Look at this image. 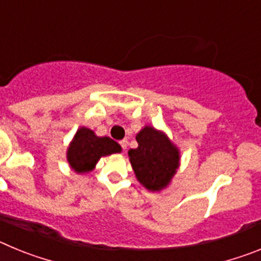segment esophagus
<instances>
[{"instance_id": "esophagus-1", "label": "esophagus", "mask_w": 261, "mask_h": 261, "mask_svg": "<svg viewBox=\"0 0 261 261\" xmlns=\"http://www.w3.org/2000/svg\"><path fill=\"white\" fill-rule=\"evenodd\" d=\"M120 146L123 147V150H125L126 146H128V141H126V140H121V141H120Z\"/></svg>"}]
</instances>
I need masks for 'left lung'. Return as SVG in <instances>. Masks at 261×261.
I'll list each match as a JSON object with an SVG mask.
<instances>
[{
    "label": "left lung",
    "mask_w": 261,
    "mask_h": 261,
    "mask_svg": "<svg viewBox=\"0 0 261 261\" xmlns=\"http://www.w3.org/2000/svg\"><path fill=\"white\" fill-rule=\"evenodd\" d=\"M136 140L138 147L130 149L128 155L138 181L147 190H162L176 172L179 151L163 133L151 126H145Z\"/></svg>",
    "instance_id": "obj_1"
}]
</instances>
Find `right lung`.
Wrapping results in <instances>:
<instances>
[{
  "mask_svg": "<svg viewBox=\"0 0 261 261\" xmlns=\"http://www.w3.org/2000/svg\"><path fill=\"white\" fill-rule=\"evenodd\" d=\"M120 145L110 137H98L93 130L80 128L68 149V161L77 172L91 171L100 156L119 153Z\"/></svg>",
  "mask_w": 261,
  "mask_h": 261,
  "instance_id": "right-lung-1",
  "label": "right lung"
}]
</instances>
